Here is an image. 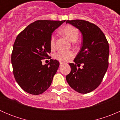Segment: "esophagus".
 I'll use <instances>...</instances> for the list:
<instances>
[{"instance_id": "34e87169", "label": "esophagus", "mask_w": 120, "mask_h": 120, "mask_svg": "<svg viewBox=\"0 0 120 120\" xmlns=\"http://www.w3.org/2000/svg\"><path fill=\"white\" fill-rule=\"evenodd\" d=\"M63 64H64V63L60 62V66H63Z\"/></svg>"}]
</instances>
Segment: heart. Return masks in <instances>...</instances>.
I'll return each instance as SVG.
<instances>
[{
  "mask_svg": "<svg viewBox=\"0 0 120 120\" xmlns=\"http://www.w3.org/2000/svg\"><path fill=\"white\" fill-rule=\"evenodd\" d=\"M61 32L63 35H64L71 42H75L78 39L79 36L78 30L74 26L70 25H67L65 26L61 30ZM56 37L54 35H52L50 39V45L51 48H54L55 46ZM75 54L72 51H64V50H59L54 55V58L56 60L63 62L68 61L74 56Z\"/></svg>",
  "mask_w": 120,
  "mask_h": 120,
  "instance_id": "heart-1",
  "label": "heart"
}]
</instances>
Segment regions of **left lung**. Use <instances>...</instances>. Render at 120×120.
I'll list each match as a JSON object with an SVG mask.
<instances>
[{
    "label": "left lung",
    "mask_w": 120,
    "mask_h": 120,
    "mask_svg": "<svg viewBox=\"0 0 120 120\" xmlns=\"http://www.w3.org/2000/svg\"><path fill=\"white\" fill-rule=\"evenodd\" d=\"M82 34L81 50L70 63L71 72L66 76L69 85L80 94L95 90L102 81L109 66V46L103 32L95 24L82 20H67ZM82 64L83 68L77 69Z\"/></svg>",
    "instance_id": "left-lung-1"
}]
</instances>
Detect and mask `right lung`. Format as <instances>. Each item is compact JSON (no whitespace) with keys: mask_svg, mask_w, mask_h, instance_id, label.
<instances>
[{"mask_svg":"<svg viewBox=\"0 0 120 120\" xmlns=\"http://www.w3.org/2000/svg\"><path fill=\"white\" fill-rule=\"evenodd\" d=\"M65 21L37 20L15 39L11 57L13 72L16 82L26 92L40 95L51 85L59 62L50 59L49 64L43 66L42 60L49 57L52 32Z\"/></svg>","mask_w":120,"mask_h":120,"instance_id":"obj_1","label":"right lung"}]
</instances>
